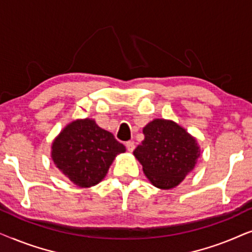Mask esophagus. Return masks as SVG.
Wrapping results in <instances>:
<instances>
[{
	"label": "esophagus",
	"instance_id": "1",
	"mask_svg": "<svg viewBox=\"0 0 252 252\" xmlns=\"http://www.w3.org/2000/svg\"><path fill=\"white\" fill-rule=\"evenodd\" d=\"M126 150H128L129 152H132V151L135 150V143H133L132 140H129V142H126Z\"/></svg>",
	"mask_w": 252,
	"mask_h": 252
}]
</instances>
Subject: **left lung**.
<instances>
[{
    "label": "left lung",
    "mask_w": 252,
    "mask_h": 252,
    "mask_svg": "<svg viewBox=\"0 0 252 252\" xmlns=\"http://www.w3.org/2000/svg\"><path fill=\"white\" fill-rule=\"evenodd\" d=\"M145 138L133 154L153 186L172 189L193 169L200 156L196 139L179 124L154 120L143 130Z\"/></svg>",
    "instance_id": "obj_1"
}]
</instances>
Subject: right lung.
I'll list each match as a JSON object with an SVG mask.
<instances>
[{"mask_svg":"<svg viewBox=\"0 0 252 252\" xmlns=\"http://www.w3.org/2000/svg\"><path fill=\"white\" fill-rule=\"evenodd\" d=\"M52 149V158L59 169L82 188L98 184L106 176L116 154L126 152L122 143L89 119L70 123Z\"/></svg>","mask_w":252,"mask_h":252,"instance_id":"1","label":"right lung"}]
</instances>
